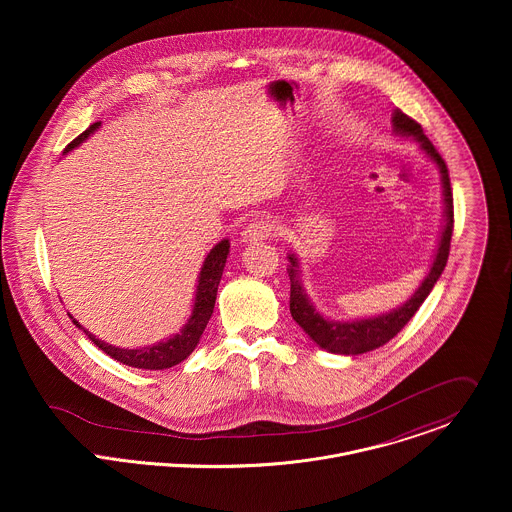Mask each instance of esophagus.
Masks as SVG:
<instances>
[{"label": "esophagus", "instance_id": "obj_1", "mask_svg": "<svg viewBox=\"0 0 512 512\" xmlns=\"http://www.w3.org/2000/svg\"><path fill=\"white\" fill-rule=\"evenodd\" d=\"M276 224L274 220L268 219V217H260V219H254L252 222L246 224V228L242 230V240L244 242H254V240H266L272 236Z\"/></svg>", "mask_w": 512, "mask_h": 512}]
</instances>
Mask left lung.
Listing matches in <instances>:
<instances>
[{
	"mask_svg": "<svg viewBox=\"0 0 512 512\" xmlns=\"http://www.w3.org/2000/svg\"><path fill=\"white\" fill-rule=\"evenodd\" d=\"M392 128L400 136L414 138L422 147V151L438 165L439 173H441V187H443V228H441V236H439L438 250H436V256H434L428 276L424 278L420 288L412 293V297L404 305L392 309L390 313H382V315L368 317V319H355V321H331V319L323 317L315 309V305L311 303V299L307 297V293L301 286L297 258L293 254L288 256L290 258L288 274H290V282H292L290 311H292L293 321L321 349L335 353V355L368 353V351L382 347L392 337H396L404 329V325L414 317V313L420 309L424 299L434 290V286L447 264L451 234H453V193H451L447 165L441 159L438 149L424 134L422 126L416 120H412L410 116H406L402 110H394Z\"/></svg>",
	"mask_w": 512,
	"mask_h": 512,
	"instance_id": "left-lung-1",
	"label": "left lung"
}]
</instances>
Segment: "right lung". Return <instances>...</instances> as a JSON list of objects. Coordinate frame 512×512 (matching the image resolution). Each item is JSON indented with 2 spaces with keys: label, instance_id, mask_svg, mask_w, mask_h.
I'll list each match as a JSON object with an SVG mask.
<instances>
[{
  "label": "right lung",
  "instance_id": "obj_1",
  "mask_svg": "<svg viewBox=\"0 0 512 512\" xmlns=\"http://www.w3.org/2000/svg\"><path fill=\"white\" fill-rule=\"evenodd\" d=\"M98 126H100V122H96L88 130H84L76 140L65 147V153H69L74 147L80 146L92 132L98 130ZM228 248H230V242L224 238L207 254V258L203 262V268H201V274H199V284H197V292H195V303H193L191 317L187 319L185 327L177 335L169 337L167 341L140 347V349H120V347H114V345H108V343L96 339L90 331H86L84 327L78 325V321L73 319L71 313H69V317L73 319V323L78 329H82L88 335V339L100 351H104L108 357H112L114 361H118L122 365L146 368V370H161V368L179 365L181 361H185L195 351V347H197V343H199V339H201V335H203V331H205V327H207V323L213 315L222 270H224L226 256H228Z\"/></svg>",
  "mask_w": 512,
  "mask_h": 512
}]
</instances>
